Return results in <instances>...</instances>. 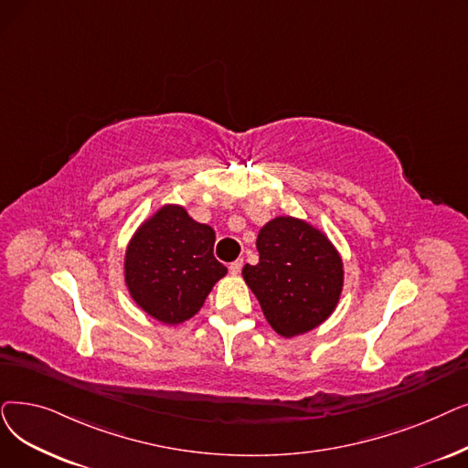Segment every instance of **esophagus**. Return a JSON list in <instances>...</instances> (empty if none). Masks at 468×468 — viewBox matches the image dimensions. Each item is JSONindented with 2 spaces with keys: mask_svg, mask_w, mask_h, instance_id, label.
<instances>
[{
  "mask_svg": "<svg viewBox=\"0 0 468 468\" xmlns=\"http://www.w3.org/2000/svg\"><path fill=\"white\" fill-rule=\"evenodd\" d=\"M240 270H242V260H235V261L229 263V271H231L233 275L240 273Z\"/></svg>",
  "mask_w": 468,
  "mask_h": 468,
  "instance_id": "obj_1",
  "label": "esophagus"
}]
</instances>
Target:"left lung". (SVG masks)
Wrapping results in <instances>:
<instances>
[{"label": "left lung", "instance_id": "obj_1", "mask_svg": "<svg viewBox=\"0 0 468 468\" xmlns=\"http://www.w3.org/2000/svg\"><path fill=\"white\" fill-rule=\"evenodd\" d=\"M256 249L260 261L247 263L242 277L275 333L292 338L329 319L344 270L327 235L303 219L277 216L260 229Z\"/></svg>", "mask_w": 468, "mask_h": 468}]
</instances>
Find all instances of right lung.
<instances>
[{
	"instance_id": "obj_1",
	"label": "right lung",
	"mask_w": 468,
	"mask_h": 468,
	"mask_svg": "<svg viewBox=\"0 0 468 468\" xmlns=\"http://www.w3.org/2000/svg\"><path fill=\"white\" fill-rule=\"evenodd\" d=\"M216 233L184 207L166 205L141 223L126 249L124 279L137 306L160 323L193 317L228 268L214 258Z\"/></svg>"
}]
</instances>
